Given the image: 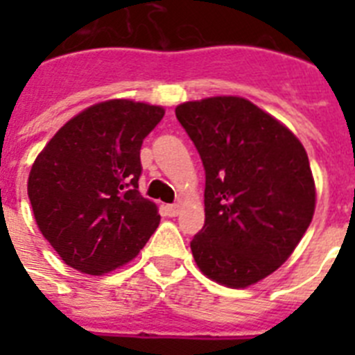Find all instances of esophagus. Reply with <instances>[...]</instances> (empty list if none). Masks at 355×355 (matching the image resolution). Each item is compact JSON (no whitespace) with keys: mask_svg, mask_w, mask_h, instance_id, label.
<instances>
[{"mask_svg":"<svg viewBox=\"0 0 355 355\" xmlns=\"http://www.w3.org/2000/svg\"><path fill=\"white\" fill-rule=\"evenodd\" d=\"M181 206L180 205H167L165 206V213H167L168 216H175L178 213H180Z\"/></svg>","mask_w":355,"mask_h":355,"instance_id":"obj_1","label":"esophagus"}]
</instances>
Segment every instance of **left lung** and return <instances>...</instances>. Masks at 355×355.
<instances>
[{"label":"left lung","instance_id":"1","mask_svg":"<svg viewBox=\"0 0 355 355\" xmlns=\"http://www.w3.org/2000/svg\"><path fill=\"white\" fill-rule=\"evenodd\" d=\"M175 117L206 172L202 229L190 241L197 266L229 288H247L283 265L315 213V181L299 139L234 96L188 101Z\"/></svg>","mask_w":355,"mask_h":355}]
</instances>
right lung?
Here are the masks:
<instances>
[{
	"instance_id": "add662e5",
	"label": "right lung",
	"mask_w": 355,
	"mask_h": 355,
	"mask_svg": "<svg viewBox=\"0 0 355 355\" xmlns=\"http://www.w3.org/2000/svg\"><path fill=\"white\" fill-rule=\"evenodd\" d=\"M162 106L112 99L83 110L37 156L28 197L44 238L69 266L103 275L140 252L159 224L139 192L140 147Z\"/></svg>"
}]
</instances>
